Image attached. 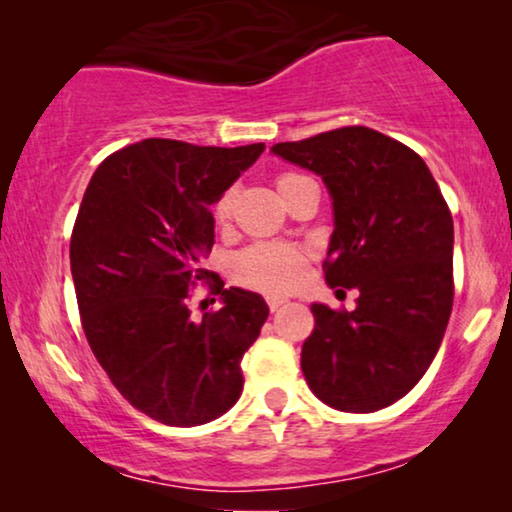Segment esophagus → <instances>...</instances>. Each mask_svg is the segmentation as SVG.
Returning a JSON list of instances; mask_svg holds the SVG:
<instances>
[{
  "instance_id": "obj_1",
  "label": "esophagus",
  "mask_w": 512,
  "mask_h": 512,
  "mask_svg": "<svg viewBox=\"0 0 512 512\" xmlns=\"http://www.w3.org/2000/svg\"><path fill=\"white\" fill-rule=\"evenodd\" d=\"M286 303H289V300H286L284 296H268V307H270L272 312L279 310V307L286 305Z\"/></svg>"
}]
</instances>
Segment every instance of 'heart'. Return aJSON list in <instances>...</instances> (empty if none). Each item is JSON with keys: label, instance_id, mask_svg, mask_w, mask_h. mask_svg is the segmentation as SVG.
I'll return each mask as SVG.
<instances>
[{"label": "heart", "instance_id": "b5f03b06", "mask_svg": "<svg viewBox=\"0 0 512 512\" xmlns=\"http://www.w3.org/2000/svg\"><path fill=\"white\" fill-rule=\"evenodd\" d=\"M312 181L310 177L298 172H282L275 179V188L279 198L286 200L298 191L300 186ZM235 193L226 191L216 200L214 205V219L216 223H226L233 214ZM307 258L298 247L279 242H258L251 247L242 249L240 254L233 258V277L237 284L249 286V289L263 291V293H284L291 291L293 286L300 284L305 277Z\"/></svg>", "mask_w": 512, "mask_h": 512}]
</instances>
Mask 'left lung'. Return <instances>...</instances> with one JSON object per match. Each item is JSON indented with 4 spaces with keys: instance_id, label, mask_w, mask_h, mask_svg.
<instances>
[{
    "instance_id": "obj_1",
    "label": "left lung",
    "mask_w": 512,
    "mask_h": 512,
    "mask_svg": "<svg viewBox=\"0 0 512 512\" xmlns=\"http://www.w3.org/2000/svg\"><path fill=\"white\" fill-rule=\"evenodd\" d=\"M272 153L324 179L335 216L326 282L359 291L354 312L312 305L305 380L335 410L387 408L422 380L450 321V207L410 146L363 125L275 144Z\"/></svg>"
}]
</instances>
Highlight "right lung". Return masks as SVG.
<instances>
[{"mask_svg":"<svg viewBox=\"0 0 512 512\" xmlns=\"http://www.w3.org/2000/svg\"><path fill=\"white\" fill-rule=\"evenodd\" d=\"M263 151L144 139L104 158L83 193L69 244L83 333L125 401L160 424H207L242 394L240 361L268 305L214 282L223 307L193 319L188 298L214 279L200 268L209 205Z\"/></svg>","mask_w":512,"mask_h":512,"instance_id":"add662e5","label":"right lung"}]
</instances>
